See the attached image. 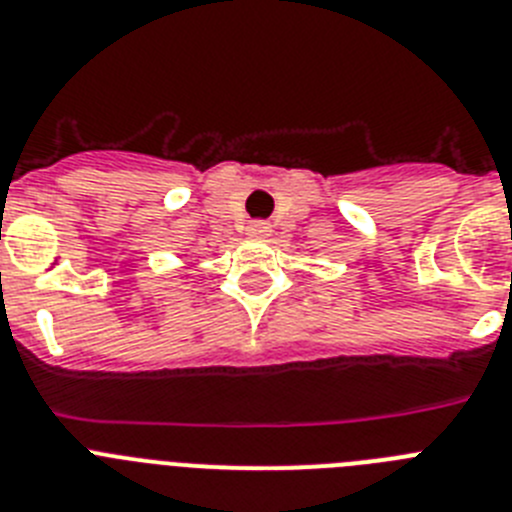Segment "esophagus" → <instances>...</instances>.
I'll return each mask as SVG.
<instances>
[{
	"mask_svg": "<svg viewBox=\"0 0 512 512\" xmlns=\"http://www.w3.org/2000/svg\"><path fill=\"white\" fill-rule=\"evenodd\" d=\"M269 230H271V225L266 223V220H251V223H248V233L256 235V238H261V235H269Z\"/></svg>",
	"mask_w": 512,
	"mask_h": 512,
	"instance_id": "obj_1",
	"label": "esophagus"
}]
</instances>
